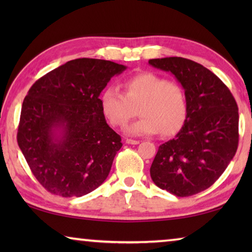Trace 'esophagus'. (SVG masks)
<instances>
[{
  "instance_id": "obj_1",
  "label": "esophagus",
  "mask_w": 252,
  "mask_h": 252,
  "mask_svg": "<svg viewBox=\"0 0 252 252\" xmlns=\"http://www.w3.org/2000/svg\"><path fill=\"white\" fill-rule=\"evenodd\" d=\"M126 142L127 144H139L140 141H138V140H132V139H126Z\"/></svg>"
}]
</instances>
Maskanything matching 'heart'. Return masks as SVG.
Segmentation results:
<instances>
[{
  "label": "heart",
  "instance_id": "1",
  "mask_svg": "<svg viewBox=\"0 0 252 252\" xmlns=\"http://www.w3.org/2000/svg\"><path fill=\"white\" fill-rule=\"evenodd\" d=\"M125 94L116 88H108L100 97L101 109L110 125L123 129L136 116L138 121L126 129L133 136L161 133L172 136L187 121L188 100L180 84L162 76L140 73L127 79Z\"/></svg>",
  "mask_w": 252,
  "mask_h": 252
}]
</instances>
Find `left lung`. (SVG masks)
I'll use <instances>...</instances> for the list:
<instances>
[{"label": "left lung", "mask_w": 252, "mask_h": 252, "mask_svg": "<svg viewBox=\"0 0 252 252\" xmlns=\"http://www.w3.org/2000/svg\"><path fill=\"white\" fill-rule=\"evenodd\" d=\"M171 72L185 89L188 117L176 138L161 144L153 160L152 181L177 197L208 189L227 169L238 149V105L227 85L199 63L185 58L149 60Z\"/></svg>", "instance_id": "8db88e82"}]
</instances>
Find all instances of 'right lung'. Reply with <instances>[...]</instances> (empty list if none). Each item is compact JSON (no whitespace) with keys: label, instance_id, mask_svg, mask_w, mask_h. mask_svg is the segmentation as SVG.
Returning <instances> with one entry per match:
<instances>
[{"label":"right lung","instance_id":"right-lung-1","mask_svg":"<svg viewBox=\"0 0 252 252\" xmlns=\"http://www.w3.org/2000/svg\"><path fill=\"white\" fill-rule=\"evenodd\" d=\"M126 69L105 60L75 59L29 90L16 138L33 176L49 192L82 197L109 176L122 143L105 121L99 96Z\"/></svg>","mask_w":252,"mask_h":252}]
</instances>
